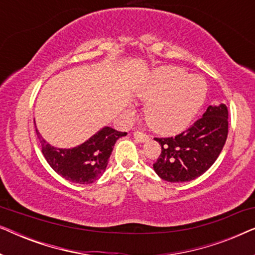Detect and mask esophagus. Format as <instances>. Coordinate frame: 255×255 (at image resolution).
<instances>
[{
    "instance_id": "1",
    "label": "esophagus",
    "mask_w": 255,
    "mask_h": 255,
    "mask_svg": "<svg viewBox=\"0 0 255 255\" xmlns=\"http://www.w3.org/2000/svg\"><path fill=\"white\" fill-rule=\"evenodd\" d=\"M133 137H134L135 140H138L140 142H144V141L148 140V135L144 133V132H140V131H135L133 133Z\"/></svg>"
}]
</instances>
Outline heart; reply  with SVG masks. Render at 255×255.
Segmentation results:
<instances>
[{
	"instance_id": "obj_1",
	"label": "heart",
	"mask_w": 255,
	"mask_h": 255,
	"mask_svg": "<svg viewBox=\"0 0 255 255\" xmlns=\"http://www.w3.org/2000/svg\"><path fill=\"white\" fill-rule=\"evenodd\" d=\"M207 83L201 76L188 75L179 67H162L138 90L146 102L145 120L153 130L176 133L190 123L204 102Z\"/></svg>"
}]
</instances>
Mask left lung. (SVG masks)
Segmentation results:
<instances>
[{
    "label": "left lung",
    "instance_id": "1",
    "mask_svg": "<svg viewBox=\"0 0 255 255\" xmlns=\"http://www.w3.org/2000/svg\"><path fill=\"white\" fill-rule=\"evenodd\" d=\"M225 104L209 106L203 117L175 137L154 138L161 154L153 163L155 173L168 182H187L210 168L224 147L229 132Z\"/></svg>",
    "mask_w": 255,
    "mask_h": 255
}]
</instances>
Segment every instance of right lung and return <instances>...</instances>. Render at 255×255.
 <instances>
[{"label":"right lung","mask_w":255,"mask_h":255,"mask_svg":"<svg viewBox=\"0 0 255 255\" xmlns=\"http://www.w3.org/2000/svg\"><path fill=\"white\" fill-rule=\"evenodd\" d=\"M36 133L41 144V152L52 169L66 180L81 184L93 183L102 175L115 142L128 134L106 127L76 147L57 148L41 138L37 128Z\"/></svg>","instance_id":"1"}]
</instances>
